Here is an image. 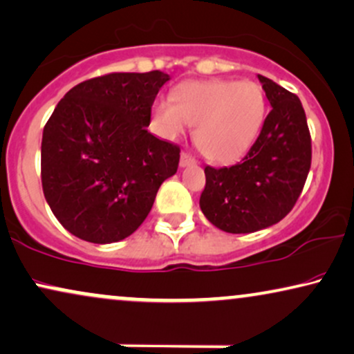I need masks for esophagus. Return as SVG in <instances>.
<instances>
[{
  "label": "esophagus",
  "mask_w": 354,
  "mask_h": 354,
  "mask_svg": "<svg viewBox=\"0 0 354 354\" xmlns=\"http://www.w3.org/2000/svg\"><path fill=\"white\" fill-rule=\"evenodd\" d=\"M191 165H196L194 156L189 155V153H183L181 155V160H180V167L181 168H186V167H191Z\"/></svg>",
  "instance_id": "obj_1"
}]
</instances>
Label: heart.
<instances>
[{"label":"heart","mask_w":354,"mask_h":354,"mask_svg":"<svg viewBox=\"0 0 354 354\" xmlns=\"http://www.w3.org/2000/svg\"><path fill=\"white\" fill-rule=\"evenodd\" d=\"M171 100L155 102L158 132L174 140L187 125H196L194 144L212 163H234L247 155L265 124V91L252 82H186L174 89Z\"/></svg>","instance_id":"1"}]
</instances>
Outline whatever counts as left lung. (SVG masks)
Here are the masks:
<instances>
[{"instance_id": "8db88e82", "label": "left lung", "mask_w": 354, "mask_h": 354, "mask_svg": "<svg viewBox=\"0 0 354 354\" xmlns=\"http://www.w3.org/2000/svg\"><path fill=\"white\" fill-rule=\"evenodd\" d=\"M258 80L272 109L257 142L234 167L204 168L201 210L229 234H252L284 218L310 169V133L301 100L270 78Z\"/></svg>"}]
</instances>
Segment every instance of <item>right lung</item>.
Instances as JSON below:
<instances>
[{"label":"right lung","instance_id":"obj_1","mask_svg":"<svg viewBox=\"0 0 354 354\" xmlns=\"http://www.w3.org/2000/svg\"><path fill=\"white\" fill-rule=\"evenodd\" d=\"M163 71L111 73L77 84L44 127L42 189L53 216L91 243L132 235L158 187L173 176L180 149L147 131Z\"/></svg>","mask_w":354,"mask_h":354}]
</instances>
